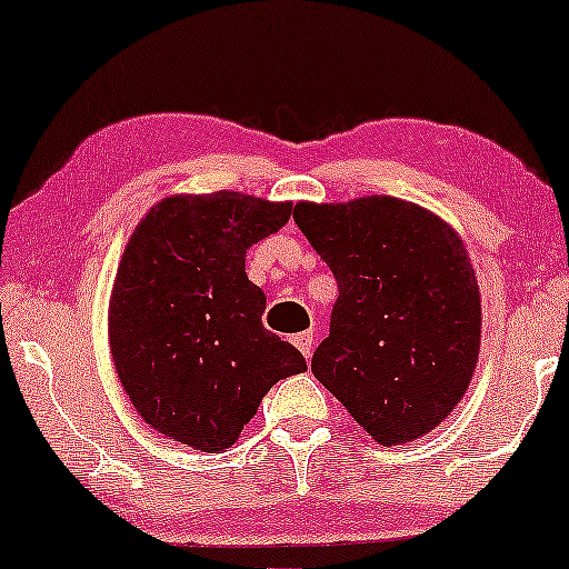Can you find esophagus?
I'll return each mask as SVG.
<instances>
[{
    "label": "esophagus",
    "instance_id": "1",
    "mask_svg": "<svg viewBox=\"0 0 569 569\" xmlns=\"http://www.w3.org/2000/svg\"><path fill=\"white\" fill-rule=\"evenodd\" d=\"M292 345L300 349L302 352V357H308L313 355V345H316V339H313V331H302V333H298V337H292Z\"/></svg>",
    "mask_w": 569,
    "mask_h": 569
}]
</instances>
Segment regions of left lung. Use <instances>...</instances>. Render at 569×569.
<instances>
[{
	"instance_id": "left-lung-1",
	"label": "left lung",
	"mask_w": 569,
	"mask_h": 569,
	"mask_svg": "<svg viewBox=\"0 0 569 569\" xmlns=\"http://www.w3.org/2000/svg\"><path fill=\"white\" fill-rule=\"evenodd\" d=\"M339 284L310 370L380 446L422 438L463 399L479 360L481 300L463 240L393 197L295 204Z\"/></svg>"
}]
</instances>
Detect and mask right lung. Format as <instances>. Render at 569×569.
<instances>
[{
  "instance_id": "obj_1",
  "label": "right lung",
  "mask_w": 569,
  "mask_h": 569,
  "mask_svg": "<svg viewBox=\"0 0 569 569\" xmlns=\"http://www.w3.org/2000/svg\"><path fill=\"white\" fill-rule=\"evenodd\" d=\"M290 201L238 191L154 204L123 248L108 310L116 372L150 427L193 450L230 448L277 380L308 368L263 329L246 251L284 228Z\"/></svg>"
}]
</instances>
